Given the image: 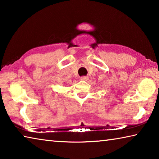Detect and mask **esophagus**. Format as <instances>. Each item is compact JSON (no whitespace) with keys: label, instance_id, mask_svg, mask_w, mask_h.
Wrapping results in <instances>:
<instances>
[{"label":"esophagus","instance_id":"34e87169","mask_svg":"<svg viewBox=\"0 0 159 159\" xmlns=\"http://www.w3.org/2000/svg\"><path fill=\"white\" fill-rule=\"evenodd\" d=\"M88 79H89V78H88V76H81V77H80V80H85V81H86V80H88Z\"/></svg>","mask_w":159,"mask_h":159}]
</instances>
